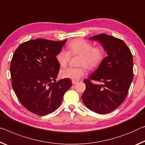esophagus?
<instances>
[{
    "label": "esophagus",
    "instance_id": "esophagus-1",
    "mask_svg": "<svg viewBox=\"0 0 145 145\" xmlns=\"http://www.w3.org/2000/svg\"><path fill=\"white\" fill-rule=\"evenodd\" d=\"M78 82H79V81H76V80H72V82L73 84H75L76 83H77Z\"/></svg>",
    "mask_w": 145,
    "mask_h": 145
}]
</instances>
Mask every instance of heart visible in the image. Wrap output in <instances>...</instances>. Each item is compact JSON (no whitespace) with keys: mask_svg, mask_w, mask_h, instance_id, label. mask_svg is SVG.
Listing matches in <instances>:
<instances>
[{"mask_svg":"<svg viewBox=\"0 0 145 145\" xmlns=\"http://www.w3.org/2000/svg\"><path fill=\"white\" fill-rule=\"evenodd\" d=\"M68 52L62 49L57 53L56 60L62 67L67 65L72 56H79L77 68L68 67L60 72L61 77L79 80L86 73V67L89 71L99 68L105 59V50L101 46H93L91 42L82 39H77L68 44Z\"/></svg>","mask_w":145,"mask_h":145,"instance_id":"b5f03b06","label":"heart"}]
</instances>
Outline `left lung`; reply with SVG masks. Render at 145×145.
Here are the masks:
<instances>
[{"instance_id":"left-lung-1","label":"left lung","mask_w":145,"mask_h":145,"mask_svg":"<svg viewBox=\"0 0 145 145\" xmlns=\"http://www.w3.org/2000/svg\"><path fill=\"white\" fill-rule=\"evenodd\" d=\"M101 43L108 56L88 79L82 100L89 110L99 114L110 113L120 106L128 95L133 75V57L125 42L101 33L89 38ZM101 82L94 84L92 81Z\"/></svg>"}]
</instances>
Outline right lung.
<instances>
[{"mask_svg":"<svg viewBox=\"0 0 145 145\" xmlns=\"http://www.w3.org/2000/svg\"><path fill=\"white\" fill-rule=\"evenodd\" d=\"M63 41L37 39L20 44L10 64L11 86L20 103L32 113L46 116L60 106L70 79L56 81L60 65L56 56Z\"/></svg>","mask_w":145,"mask_h":145,"instance_id":"obj_1","label":"right lung"}]
</instances>
